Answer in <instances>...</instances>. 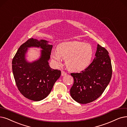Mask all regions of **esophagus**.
Masks as SVG:
<instances>
[{
  "mask_svg": "<svg viewBox=\"0 0 127 127\" xmlns=\"http://www.w3.org/2000/svg\"><path fill=\"white\" fill-rule=\"evenodd\" d=\"M67 75V73H65L64 71H62V76H64V75Z\"/></svg>",
  "mask_w": 127,
  "mask_h": 127,
  "instance_id": "obj_1",
  "label": "esophagus"
}]
</instances>
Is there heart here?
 Returning <instances> with one entry per match:
<instances>
[{
  "mask_svg": "<svg viewBox=\"0 0 127 127\" xmlns=\"http://www.w3.org/2000/svg\"><path fill=\"white\" fill-rule=\"evenodd\" d=\"M93 56V49L89 43L78 41L61 43L57 52L52 53V57L58 63L61 58L65 60L67 68L72 71H81L90 64Z\"/></svg>",
  "mask_w": 127,
  "mask_h": 127,
  "instance_id": "1",
  "label": "heart"
}]
</instances>
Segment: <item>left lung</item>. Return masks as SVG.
<instances>
[{"label": "left lung", "instance_id": "8db88e82", "mask_svg": "<svg viewBox=\"0 0 127 127\" xmlns=\"http://www.w3.org/2000/svg\"><path fill=\"white\" fill-rule=\"evenodd\" d=\"M74 83L70 95L76 102L87 104L98 98L107 88L112 75L108 52L97 45L95 57L89 66L80 73H71Z\"/></svg>", "mask_w": 127, "mask_h": 127}]
</instances>
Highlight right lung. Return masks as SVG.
Here are the masks:
<instances>
[{"label": "right lung", "instance_id": "add662e5", "mask_svg": "<svg viewBox=\"0 0 127 127\" xmlns=\"http://www.w3.org/2000/svg\"><path fill=\"white\" fill-rule=\"evenodd\" d=\"M44 39L31 38L18 49L12 62V72L16 85L24 97L40 101L49 94L61 71L50 67L48 61L53 45ZM40 48L38 59L31 62L26 57L30 48Z\"/></svg>", "mask_w": 127, "mask_h": 127}]
</instances>
